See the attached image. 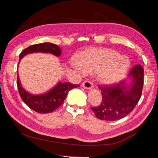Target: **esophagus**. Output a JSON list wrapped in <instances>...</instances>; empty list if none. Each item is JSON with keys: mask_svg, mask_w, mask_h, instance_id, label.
<instances>
[{"mask_svg": "<svg viewBox=\"0 0 158 158\" xmlns=\"http://www.w3.org/2000/svg\"><path fill=\"white\" fill-rule=\"evenodd\" d=\"M81 85H82L83 88H84L85 89H92V88H93V83L90 81H89V80L84 81L82 83Z\"/></svg>", "mask_w": 158, "mask_h": 158, "instance_id": "esophagus-1", "label": "esophagus"}]
</instances>
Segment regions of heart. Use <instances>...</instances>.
<instances>
[{
    "mask_svg": "<svg viewBox=\"0 0 158 158\" xmlns=\"http://www.w3.org/2000/svg\"><path fill=\"white\" fill-rule=\"evenodd\" d=\"M71 65L81 74H97L102 84L109 85L118 82L126 74L130 61L115 50L95 48L83 53L80 58H73Z\"/></svg>",
    "mask_w": 158,
    "mask_h": 158,
    "instance_id": "b5f03b06",
    "label": "heart"
}]
</instances>
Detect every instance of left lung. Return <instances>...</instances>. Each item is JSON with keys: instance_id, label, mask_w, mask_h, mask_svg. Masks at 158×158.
<instances>
[{"instance_id": "8db88e82", "label": "left lung", "mask_w": 158, "mask_h": 158, "mask_svg": "<svg viewBox=\"0 0 158 158\" xmlns=\"http://www.w3.org/2000/svg\"><path fill=\"white\" fill-rule=\"evenodd\" d=\"M127 79L106 86H98L102 100L98 106L91 107L98 118L104 121H117L127 116L139 101L143 85L142 66L137 64L130 69Z\"/></svg>"}]
</instances>
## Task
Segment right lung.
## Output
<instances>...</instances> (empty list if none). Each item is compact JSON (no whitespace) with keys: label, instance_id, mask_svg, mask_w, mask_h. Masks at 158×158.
Returning a JSON list of instances; mask_svg holds the SVG:
<instances>
[{"label":"right lung","instance_id":"1","mask_svg":"<svg viewBox=\"0 0 158 158\" xmlns=\"http://www.w3.org/2000/svg\"><path fill=\"white\" fill-rule=\"evenodd\" d=\"M33 52L50 53L56 56H59L61 53L60 48L56 44L45 42V43L31 45L23 50L19 55V61L20 62L21 58L26 54ZM17 84L19 93L23 102L32 110L40 114L51 113L55 111L63 103L69 90L79 86V85L73 84L69 82H59L54 88L44 94L37 95H32L26 91L21 86L18 74Z\"/></svg>","mask_w":158,"mask_h":158}]
</instances>
